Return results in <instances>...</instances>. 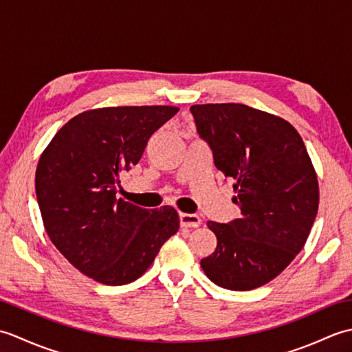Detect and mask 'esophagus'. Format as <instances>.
I'll return each instance as SVG.
<instances>
[{"label":"esophagus","mask_w":352,"mask_h":352,"mask_svg":"<svg viewBox=\"0 0 352 352\" xmlns=\"http://www.w3.org/2000/svg\"><path fill=\"white\" fill-rule=\"evenodd\" d=\"M180 223L182 227H186V228H197L201 226V218L198 214L180 213Z\"/></svg>","instance_id":"34e87169"}]
</instances>
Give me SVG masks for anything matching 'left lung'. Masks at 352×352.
<instances>
[{
    "label": "left lung",
    "mask_w": 352,
    "mask_h": 352,
    "mask_svg": "<svg viewBox=\"0 0 352 352\" xmlns=\"http://www.w3.org/2000/svg\"><path fill=\"white\" fill-rule=\"evenodd\" d=\"M190 111L214 166L234 182L241 208L230 223L207 222L218 245L201 267L223 289H257L307 242L319 206L316 170L286 119L234 102L195 104Z\"/></svg>",
    "instance_id": "left-lung-1"
}]
</instances>
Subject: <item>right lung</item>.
I'll list each match as a JSON object with an SVG mask.
<instances>
[{
	"instance_id": "1",
	"label": "right lung",
	"mask_w": 352,
	"mask_h": 352,
	"mask_svg": "<svg viewBox=\"0 0 352 352\" xmlns=\"http://www.w3.org/2000/svg\"><path fill=\"white\" fill-rule=\"evenodd\" d=\"M174 106L86 110L69 119L41 154L36 197L51 242L72 266L107 286L129 284L151 266L180 228L174 207L146 210L116 199L121 170L145 151Z\"/></svg>"
}]
</instances>
